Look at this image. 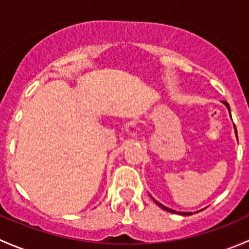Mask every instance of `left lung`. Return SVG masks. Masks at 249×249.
<instances>
[{
    "label": "left lung",
    "instance_id": "1",
    "mask_svg": "<svg viewBox=\"0 0 249 249\" xmlns=\"http://www.w3.org/2000/svg\"><path fill=\"white\" fill-rule=\"evenodd\" d=\"M223 102H224V105H225V106H227V107H228V109H229V110H230L229 104H228V102H227V101H223ZM235 131H236V126H235ZM236 135H237V131H236ZM154 201H155V203H157V205H158V206H159V207H161V208H162V210L167 211V212H172V213H178V214H182V215H190V214H193V213H192V212H177V211H173V210H171V208H169V207H165V206H164V205H161V203H160V202H158V201H157V200H154Z\"/></svg>",
    "mask_w": 249,
    "mask_h": 249
}]
</instances>
